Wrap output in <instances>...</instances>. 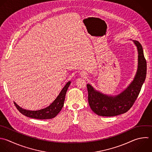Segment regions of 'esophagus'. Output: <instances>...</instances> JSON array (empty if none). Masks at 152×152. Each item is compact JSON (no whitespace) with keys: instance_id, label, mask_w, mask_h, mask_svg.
<instances>
[{"instance_id":"34e87169","label":"esophagus","mask_w":152,"mask_h":152,"mask_svg":"<svg viewBox=\"0 0 152 152\" xmlns=\"http://www.w3.org/2000/svg\"><path fill=\"white\" fill-rule=\"evenodd\" d=\"M86 75V74L84 73V72H81V77H83V76H84Z\"/></svg>"}]
</instances>
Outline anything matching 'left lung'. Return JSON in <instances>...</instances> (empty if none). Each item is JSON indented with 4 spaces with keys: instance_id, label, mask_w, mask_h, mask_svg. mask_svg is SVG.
<instances>
[{
    "instance_id": "left-lung-1",
    "label": "left lung",
    "mask_w": 152,
    "mask_h": 152,
    "mask_svg": "<svg viewBox=\"0 0 152 152\" xmlns=\"http://www.w3.org/2000/svg\"><path fill=\"white\" fill-rule=\"evenodd\" d=\"M130 40L137 47L138 68L134 80L126 88L118 94L108 95L96 90L91 84H87L90 107L97 115L113 116L126 112L140 92L146 77L147 63L141 44L137 40Z\"/></svg>"
}]
</instances>
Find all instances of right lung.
<instances>
[{
    "instance_id": "add662e5",
    "label": "right lung",
    "mask_w": 152,
    "mask_h": 152,
    "mask_svg": "<svg viewBox=\"0 0 152 152\" xmlns=\"http://www.w3.org/2000/svg\"><path fill=\"white\" fill-rule=\"evenodd\" d=\"M71 83V81H68L61 91L55 100L49 106L44 109L37 110H31L22 108L15 102L14 104L17 109L23 115L27 117L38 119H49L53 118L59 113L64 106L66 93Z\"/></svg>"
}]
</instances>
